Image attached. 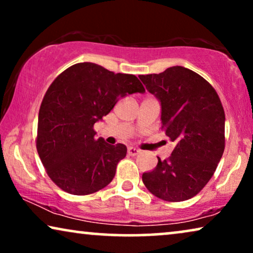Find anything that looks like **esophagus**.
<instances>
[{"label": "esophagus", "mask_w": 253, "mask_h": 253, "mask_svg": "<svg viewBox=\"0 0 253 253\" xmlns=\"http://www.w3.org/2000/svg\"><path fill=\"white\" fill-rule=\"evenodd\" d=\"M139 150H138V148H136V147H129L127 148V154L129 155H132V157H136V155L139 153Z\"/></svg>", "instance_id": "esophagus-1"}]
</instances>
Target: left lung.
<instances>
[{
	"instance_id": "obj_1",
	"label": "left lung",
	"mask_w": 253,
	"mask_h": 253,
	"mask_svg": "<svg viewBox=\"0 0 253 253\" xmlns=\"http://www.w3.org/2000/svg\"><path fill=\"white\" fill-rule=\"evenodd\" d=\"M161 102L162 130L175 143L171 155L144 172L148 191L166 202H183L202 191L224 151V110L212 85L195 71L171 67L141 75Z\"/></svg>"
}]
</instances>
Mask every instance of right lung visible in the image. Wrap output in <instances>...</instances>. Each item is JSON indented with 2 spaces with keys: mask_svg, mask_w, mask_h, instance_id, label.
Masks as SVG:
<instances>
[{
  "mask_svg": "<svg viewBox=\"0 0 253 253\" xmlns=\"http://www.w3.org/2000/svg\"><path fill=\"white\" fill-rule=\"evenodd\" d=\"M134 75L114 74L95 63H77L57 76L41 102L37 151L51 181L85 196L112 182L126 155L123 144L95 139L94 123L126 94L144 93Z\"/></svg>",
  "mask_w": 253,
  "mask_h": 253,
  "instance_id": "right-lung-1",
  "label": "right lung"
}]
</instances>
